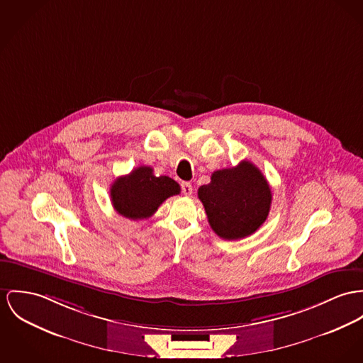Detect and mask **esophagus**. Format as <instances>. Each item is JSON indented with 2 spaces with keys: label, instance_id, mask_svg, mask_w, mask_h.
<instances>
[{
  "label": "esophagus",
  "instance_id": "34e87169",
  "mask_svg": "<svg viewBox=\"0 0 363 363\" xmlns=\"http://www.w3.org/2000/svg\"><path fill=\"white\" fill-rule=\"evenodd\" d=\"M181 189H182V194L185 196H191L192 192H194L192 184H189V182H182L181 184Z\"/></svg>",
  "mask_w": 363,
  "mask_h": 363
}]
</instances>
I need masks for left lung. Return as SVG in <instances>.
I'll return each instance as SVG.
<instances>
[{
  "label": "left lung",
  "mask_w": 363,
  "mask_h": 363,
  "mask_svg": "<svg viewBox=\"0 0 363 363\" xmlns=\"http://www.w3.org/2000/svg\"><path fill=\"white\" fill-rule=\"evenodd\" d=\"M211 229L225 240L243 239L265 223L272 194L268 181L252 163L214 171L211 182L199 188Z\"/></svg>",
  "instance_id": "1"
}]
</instances>
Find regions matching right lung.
<instances>
[{
	"mask_svg": "<svg viewBox=\"0 0 363 363\" xmlns=\"http://www.w3.org/2000/svg\"><path fill=\"white\" fill-rule=\"evenodd\" d=\"M179 192L178 182L166 175L156 177L153 168L140 166L113 182L111 199L120 216L143 220L152 217L166 199L179 195Z\"/></svg>",
	"mask_w": 363,
	"mask_h": 363,
	"instance_id": "1",
	"label": "right lung"
}]
</instances>
